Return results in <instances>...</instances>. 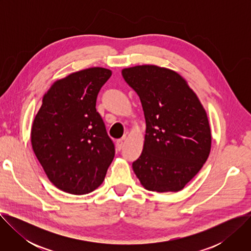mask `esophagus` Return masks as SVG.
Wrapping results in <instances>:
<instances>
[{
	"instance_id": "obj_1",
	"label": "esophagus",
	"mask_w": 251,
	"mask_h": 251,
	"mask_svg": "<svg viewBox=\"0 0 251 251\" xmlns=\"http://www.w3.org/2000/svg\"><path fill=\"white\" fill-rule=\"evenodd\" d=\"M124 140H125V138L119 139V140L116 142V147H117V150H118V151H121L122 148L124 147Z\"/></svg>"
}]
</instances>
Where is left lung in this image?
Listing matches in <instances>:
<instances>
[{
    "label": "left lung",
    "instance_id": "1",
    "mask_svg": "<svg viewBox=\"0 0 251 251\" xmlns=\"http://www.w3.org/2000/svg\"><path fill=\"white\" fill-rule=\"evenodd\" d=\"M138 94L146 120L144 148L133 162L145 189L181 191L205 163L211 145L206 112L185 79L173 70L138 65L122 70Z\"/></svg>",
    "mask_w": 251,
    "mask_h": 251
}]
</instances>
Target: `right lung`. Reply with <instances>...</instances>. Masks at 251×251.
Segmentation results:
<instances>
[{
  "label": "right lung",
  "mask_w": 251,
  "mask_h": 251,
  "mask_svg": "<svg viewBox=\"0 0 251 251\" xmlns=\"http://www.w3.org/2000/svg\"><path fill=\"white\" fill-rule=\"evenodd\" d=\"M111 75L91 67L57 80L33 120L32 150L50 181L63 192L94 191L114 158V143L96 111L99 90Z\"/></svg>",
  "instance_id": "obj_1"
}]
</instances>
